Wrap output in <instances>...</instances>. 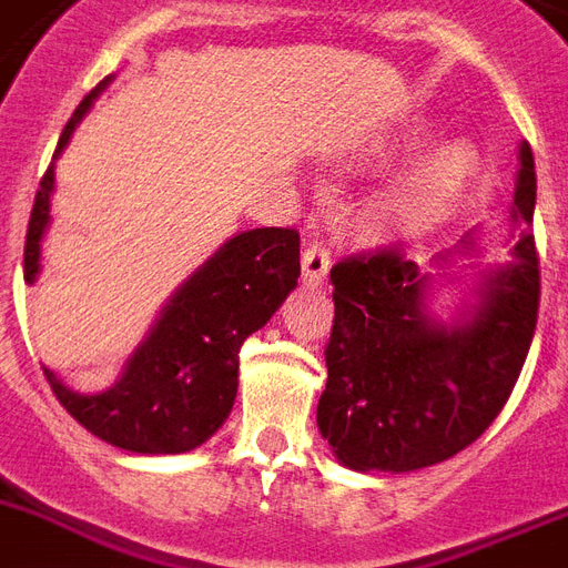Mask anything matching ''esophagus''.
Returning <instances> with one entry per match:
<instances>
[{"label": "esophagus", "mask_w": 568, "mask_h": 568, "mask_svg": "<svg viewBox=\"0 0 568 568\" xmlns=\"http://www.w3.org/2000/svg\"><path fill=\"white\" fill-rule=\"evenodd\" d=\"M303 283L306 285H321L324 280H327V271L329 265H333V258H329V247L324 244V239H315L306 244V250H303Z\"/></svg>", "instance_id": "34e87169"}]
</instances>
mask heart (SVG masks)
<instances>
[{
	"instance_id": "heart-1",
	"label": "heart",
	"mask_w": 568,
	"mask_h": 568,
	"mask_svg": "<svg viewBox=\"0 0 568 568\" xmlns=\"http://www.w3.org/2000/svg\"><path fill=\"white\" fill-rule=\"evenodd\" d=\"M427 126L422 123H406L383 141V155H404L415 146L424 144ZM477 180V155L471 146L442 144L430 155H424L413 171L404 173L400 180L379 196L377 212L379 221L388 230L400 235H418V232L436 230L450 214L457 212L459 203L466 200Z\"/></svg>"
}]
</instances>
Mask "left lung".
Returning a JSON list of instances; mask_svg holds the SVG:
<instances>
[{"label":"left lung","instance_id":"obj_1","mask_svg":"<svg viewBox=\"0 0 568 568\" xmlns=\"http://www.w3.org/2000/svg\"><path fill=\"white\" fill-rule=\"evenodd\" d=\"M513 217L534 221L537 171L519 146ZM471 241H466V247ZM321 436L356 471H415L468 448L507 404L539 312V256L525 230L516 262L484 276L480 303L454 327L424 312L427 276L400 247L333 265Z\"/></svg>","mask_w":568,"mask_h":568}]
</instances>
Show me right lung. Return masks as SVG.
<instances>
[{
    "label": "right lung",
    "mask_w": 568,
    "mask_h": 568,
    "mask_svg": "<svg viewBox=\"0 0 568 568\" xmlns=\"http://www.w3.org/2000/svg\"><path fill=\"white\" fill-rule=\"evenodd\" d=\"M109 82L111 75H105L67 120L40 180L22 253L29 285L40 271L55 159ZM297 276L301 232L285 226L239 232L180 285L114 386L100 395H79L49 368L43 374L67 413L102 442L132 454H185L226 422L239 392L241 345L283 306Z\"/></svg>",
    "instance_id": "add662e5"
}]
</instances>
